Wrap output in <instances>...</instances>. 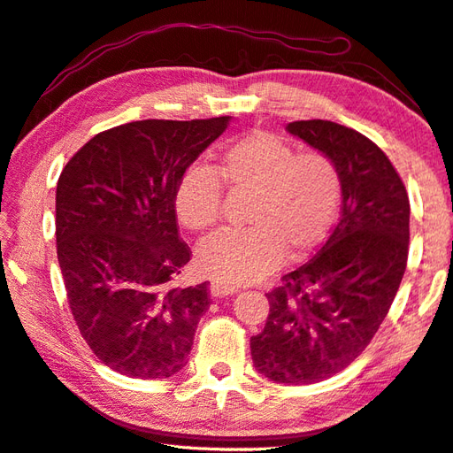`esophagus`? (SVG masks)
I'll use <instances>...</instances> for the list:
<instances>
[{
  "label": "esophagus",
  "instance_id": "obj_1",
  "mask_svg": "<svg viewBox=\"0 0 453 453\" xmlns=\"http://www.w3.org/2000/svg\"><path fill=\"white\" fill-rule=\"evenodd\" d=\"M234 293H237V287L224 285V283H219V281H213L210 285V295H211V297H216V299L226 297V295H234Z\"/></svg>",
  "mask_w": 453,
  "mask_h": 453
}]
</instances>
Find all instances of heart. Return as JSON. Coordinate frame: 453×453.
<instances>
[{
    "label": "heart",
    "mask_w": 453,
    "mask_h": 453,
    "mask_svg": "<svg viewBox=\"0 0 453 453\" xmlns=\"http://www.w3.org/2000/svg\"><path fill=\"white\" fill-rule=\"evenodd\" d=\"M224 184L251 192L245 219L251 226L221 229L196 250V267L224 285L251 283L289 255L325 240L341 203V172L331 156L297 152L281 136L250 130L229 142L213 170L190 164L180 174L172 205L180 224L203 232L221 216Z\"/></svg>",
    "instance_id": "heart-1"
}]
</instances>
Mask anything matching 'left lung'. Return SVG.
Wrapping results in <instances>:
<instances>
[{"mask_svg": "<svg viewBox=\"0 0 453 453\" xmlns=\"http://www.w3.org/2000/svg\"><path fill=\"white\" fill-rule=\"evenodd\" d=\"M287 130L331 156L342 211L305 265L265 293L269 315L251 336V358L271 380L312 384L347 368L388 315L408 263L410 200L388 156L365 134L319 119Z\"/></svg>", "mask_w": 453, "mask_h": 453, "instance_id": "8db88e82", "label": "left lung"}]
</instances>
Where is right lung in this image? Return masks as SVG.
I'll list each match as a JSON object with an SVG mask.
<instances>
[{
    "instance_id": "add662e5",
    "label": "right lung",
    "mask_w": 453,
    "mask_h": 453,
    "mask_svg": "<svg viewBox=\"0 0 453 453\" xmlns=\"http://www.w3.org/2000/svg\"><path fill=\"white\" fill-rule=\"evenodd\" d=\"M227 125L128 122L90 138L61 172L55 235L69 309L96 358L120 374L168 378L188 363L210 289L172 287L192 255L172 196Z\"/></svg>"
}]
</instances>
